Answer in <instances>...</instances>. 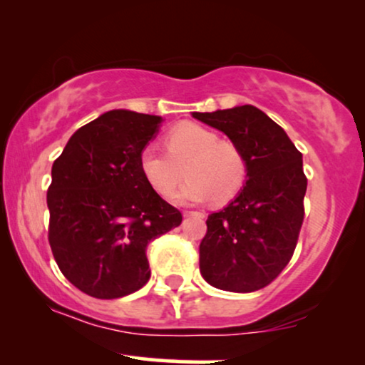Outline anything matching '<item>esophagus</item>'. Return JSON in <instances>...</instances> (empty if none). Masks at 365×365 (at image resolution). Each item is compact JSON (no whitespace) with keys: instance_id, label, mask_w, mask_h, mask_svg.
Wrapping results in <instances>:
<instances>
[{"instance_id":"obj_1","label":"esophagus","mask_w":365,"mask_h":365,"mask_svg":"<svg viewBox=\"0 0 365 365\" xmlns=\"http://www.w3.org/2000/svg\"><path fill=\"white\" fill-rule=\"evenodd\" d=\"M182 214H184V217H189V216H199V217H202V216H204V214L199 212V211H184Z\"/></svg>"}]
</instances>
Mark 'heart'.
Segmentation results:
<instances>
[{
	"label": "heart",
	"mask_w": 365,
	"mask_h": 365,
	"mask_svg": "<svg viewBox=\"0 0 365 365\" xmlns=\"http://www.w3.org/2000/svg\"><path fill=\"white\" fill-rule=\"evenodd\" d=\"M168 153L148 144L139 154L143 176L159 196H171L184 178L189 179L174 194L181 204L211 199L224 204L236 197L247 178V159L239 144L219 139L211 129L194 123H181L166 134Z\"/></svg>",
	"instance_id": "heart-1"
}]
</instances>
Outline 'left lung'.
Listing matches in <instances>:
<instances>
[{"instance_id": "left-lung-1", "label": "left lung", "mask_w": 365, "mask_h": 365, "mask_svg": "<svg viewBox=\"0 0 365 365\" xmlns=\"http://www.w3.org/2000/svg\"><path fill=\"white\" fill-rule=\"evenodd\" d=\"M192 118L222 131L247 159L246 186L226 207L209 214L199 269L222 291H259L282 272L296 249L307 189L302 154L277 123L251 104Z\"/></svg>"}]
</instances>
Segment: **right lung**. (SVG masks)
<instances>
[{"mask_svg":"<svg viewBox=\"0 0 365 365\" xmlns=\"http://www.w3.org/2000/svg\"><path fill=\"white\" fill-rule=\"evenodd\" d=\"M161 116L114 109L84 124L53 163L48 239L64 277L88 296L118 299L151 277L148 244L181 212L151 187L139 154Z\"/></svg>","mask_w":365,"mask_h":365,"instance_id":"right-lung-1","label":"right lung"}]
</instances>
